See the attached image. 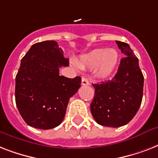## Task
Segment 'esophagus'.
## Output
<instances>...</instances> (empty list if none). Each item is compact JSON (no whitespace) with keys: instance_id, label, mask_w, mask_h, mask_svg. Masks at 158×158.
Wrapping results in <instances>:
<instances>
[{"instance_id":"esophagus-1","label":"esophagus","mask_w":158,"mask_h":158,"mask_svg":"<svg viewBox=\"0 0 158 158\" xmlns=\"http://www.w3.org/2000/svg\"><path fill=\"white\" fill-rule=\"evenodd\" d=\"M82 85H89V80H88V79H86V78H83V79H82Z\"/></svg>"}]
</instances>
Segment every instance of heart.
Returning a JSON list of instances; mask_svg holds the SVG:
<instances>
[{"label": "heart", "instance_id": "heart-1", "mask_svg": "<svg viewBox=\"0 0 158 158\" xmlns=\"http://www.w3.org/2000/svg\"><path fill=\"white\" fill-rule=\"evenodd\" d=\"M119 55L117 51L109 48L95 49L88 54L82 56L79 61L80 68H95L100 77L109 76L115 69L118 63Z\"/></svg>", "mask_w": 158, "mask_h": 158}]
</instances>
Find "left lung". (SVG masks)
<instances>
[{"instance_id": "1", "label": "left lung", "mask_w": 158, "mask_h": 158, "mask_svg": "<svg viewBox=\"0 0 158 158\" xmlns=\"http://www.w3.org/2000/svg\"><path fill=\"white\" fill-rule=\"evenodd\" d=\"M115 43L125 57L112 79L93 84L95 94L90 105L98 124L114 128L126 125L135 117L142 102L144 80L139 59L130 45Z\"/></svg>"}]
</instances>
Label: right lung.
Returning <instances> with one entry per match:
<instances>
[{"label":"right lung","mask_w":158,"mask_h":158,"mask_svg":"<svg viewBox=\"0 0 158 158\" xmlns=\"http://www.w3.org/2000/svg\"><path fill=\"white\" fill-rule=\"evenodd\" d=\"M69 65L56 42L33 44L21 60L15 77V102L27 125L49 130L64 119L69 98L80 88L81 78L59 74L60 66Z\"/></svg>","instance_id":"1"}]
</instances>
